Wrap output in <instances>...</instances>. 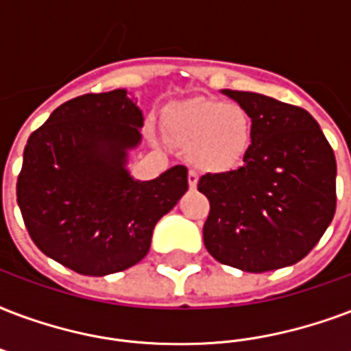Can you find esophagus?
<instances>
[{"instance_id":"obj_1","label":"esophagus","mask_w":351,"mask_h":351,"mask_svg":"<svg viewBox=\"0 0 351 351\" xmlns=\"http://www.w3.org/2000/svg\"><path fill=\"white\" fill-rule=\"evenodd\" d=\"M187 182H189V189H195L199 184V173L197 171H189L187 173Z\"/></svg>"}]
</instances>
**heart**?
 Here are the masks:
<instances>
[{
  "label": "heart",
  "mask_w": 351,
  "mask_h": 351,
  "mask_svg": "<svg viewBox=\"0 0 351 351\" xmlns=\"http://www.w3.org/2000/svg\"><path fill=\"white\" fill-rule=\"evenodd\" d=\"M169 130L197 167L230 171L245 162L252 149L254 125L239 104L199 99L175 110Z\"/></svg>",
  "instance_id": "heart-1"
}]
</instances>
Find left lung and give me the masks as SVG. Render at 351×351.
Listing matches in <instances>:
<instances>
[{"label": "left lung", "mask_w": 351, "mask_h": 351, "mask_svg": "<svg viewBox=\"0 0 351 351\" xmlns=\"http://www.w3.org/2000/svg\"><path fill=\"white\" fill-rule=\"evenodd\" d=\"M248 112L252 149L241 167L200 176L210 200L204 245L245 272L298 263L335 215L337 164L315 117L261 93L221 90Z\"/></svg>", "instance_id": "8db88e82"}]
</instances>
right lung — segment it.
Returning a JSON list of instances; mask_svg holds the SVG:
<instances>
[{
    "instance_id": "obj_1",
    "label": "right lung",
    "mask_w": 351,
    "mask_h": 351,
    "mask_svg": "<svg viewBox=\"0 0 351 351\" xmlns=\"http://www.w3.org/2000/svg\"><path fill=\"white\" fill-rule=\"evenodd\" d=\"M141 127L138 101L119 88L60 104L29 136L16 195L27 232L47 258L84 276L145 258L156 223L187 191V169L134 180L128 152L141 143Z\"/></svg>"
}]
</instances>
